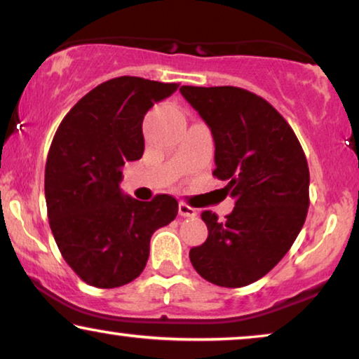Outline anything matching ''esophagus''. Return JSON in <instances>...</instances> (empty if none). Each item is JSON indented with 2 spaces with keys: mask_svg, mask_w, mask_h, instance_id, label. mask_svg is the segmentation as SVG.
Returning <instances> with one entry per match:
<instances>
[{
  "mask_svg": "<svg viewBox=\"0 0 359 359\" xmlns=\"http://www.w3.org/2000/svg\"><path fill=\"white\" fill-rule=\"evenodd\" d=\"M179 215L184 218H194V217H197V208L190 207V205H187L185 202H180L179 203Z\"/></svg>",
  "mask_w": 359,
  "mask_h": 359,
  "instance_id": "esophagus-1",
  "label": "esophagus"
}]
</instances>
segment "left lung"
I'll return each mask as SVG.
<instances>
[{
    "label": "left lung",
    "mask_w": 359,
    "mask_h": 359,
    "mask_svg": "<svg viewBox=\"0 0 359 359\" xmlns=\"http://www.w3.org/2000/svg\"><path fill=\"white\" fill-rule=\"evenodd\" d=\"M208 124L213 175L226 182L235 208L219 222L202 213L208 238L190 250L195 271L222 287H243L266 276L294 245L309 210V164L300 142L264 98L238 87L180 88Z\"/></svg>",
    "instance_id": "left-lung-1"
}]
</instances>
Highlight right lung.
I'll list each match as a JSON object with an SVG mask.
<instances>
[{
    "instance_id": "add662e5",
    "label": "right lung",
    "mask_w": 359,
    "mask_h": 359,
    "mask_svg": "<svg viewBox=\"0 0 359 359\" xmlns=\"http://www.w3.org/2000/svg\"><path fill=\"white\" fill-rule=\"evenodd\" d=\"M177 88L130 75L108 80L75 103L52 140L44 187L52 235L67 264L93 287L135 280L152 233L179 212L170 195L140 202L119 189L124 162L144 152V114Z\"/></svg>"
}]
</instances>
